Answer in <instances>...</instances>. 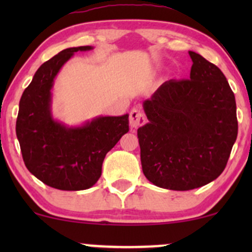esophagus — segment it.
<instances>
[{
	"label": "esophagus",
	"instance_id": "34e87169",
	"mask_svg": "<svg viewBox=\"0 0 252 252\" xmlns=\"http://www.w3.org/2000/svg\"><path fill=\"white\" fill-rule=\"evenodd\" d=\"M129 123L130 126L134 129H137L138 126H143L146 123V117H144L143 112L140 109H132L129 115Z\"/></svg>",
	"mask_w": 252,
	"mask_h": 252
}]
</instances>
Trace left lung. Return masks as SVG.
Masks as SVG:
<instances>
[{
    "instance_id": "left-lung-1",
    "label": "left lung",
    "mask_w": 252,
    "mask_h": 252,
    "mask_svg": "<svg viewBox=\"0 0 252 252\" xmlns=\"http://www.w3.org/2000/svg\"><path fill=\"white\" fill-rule=\"evenodd\" d=\"M189 79L164 82L143 109L138 128L146 178L161 189L189 190L225 169L238 134L236 99L224 73L195 52Z\"/></svg>"
}]
</instances>
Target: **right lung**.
<instances>
[{"instance_id":"right-lung-1","label":"right lung","mask_w":252,"mask_h":252,"mask_svg":"<svg viewBox=\"0 0 252 252\" xmlns=\"http://www.w3.org/2000/svg\"><path fill=\"white\" fill-rule=\"evenodd\" d=\"M66 48L43 63L22 94L16 136L27 169L47 186L82 190L94 186L102 174L106 153L129 131V115L99 116L79 126H68L52 115L54 79L63 63L78 51Z\"/></svg>"}]
</instances>
